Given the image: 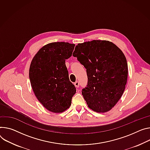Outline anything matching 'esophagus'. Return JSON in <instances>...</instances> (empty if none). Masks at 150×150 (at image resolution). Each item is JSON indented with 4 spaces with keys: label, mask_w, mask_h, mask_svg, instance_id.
<instances>
[{
    "label": "esophagus",
    "mask_w": 150,
    "mask_h": 150,
    "mask_svg": "<svg viewBox=\"0 0 150 150\" xmlns=\"http://www.w3.org/2000/svg\"><path fill=\"white\" fill-rule=\"evenodd\" d=\"M74 85H75V87L78 88L79 87V83L78 81H76V82L74 83Z\"/></svg>",
    "instance_id": "34e87169"
}]
</instances>
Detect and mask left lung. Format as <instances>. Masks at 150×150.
<instances>
[{"instance_id":"8db88e82","label":"left lung","mask_w":150,"mask_h":150,"mask_svg":"<svg viewBox=\"0 0 150 150\" xmlns=\"http://www.w3.org/2000/svg\"><path fill=\"white\" fill-rule=\"evenodd\" d=\"M73 56L86 69L88 83L82 94L88 108L106 112L117 104L125 90L128 75L126 58L108 40H93L78 44Z\"/></svg>"}]
</instances>
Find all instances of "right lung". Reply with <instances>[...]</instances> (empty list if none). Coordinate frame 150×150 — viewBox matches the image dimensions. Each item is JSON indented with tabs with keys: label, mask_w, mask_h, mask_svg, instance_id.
<instances>
[{
	"label": "right lung",
	"mask_w": 150,
	"mask_h": 150,
	"mask_svg": "<svg viewBox=\"0 0 150 150\" xmlns=\"http://www.w3.org/2000/svg\"><path fill=\"white\" fill-rule=\"evenodd\" d=\"M75 44L52 42L40 48L33 58L29 78L38 100L47 110L60 113L71 105L76 88L71 82L65 64Z\"/></svg>",
	"instance_id": "right-lung-1"
}]
</instances>
